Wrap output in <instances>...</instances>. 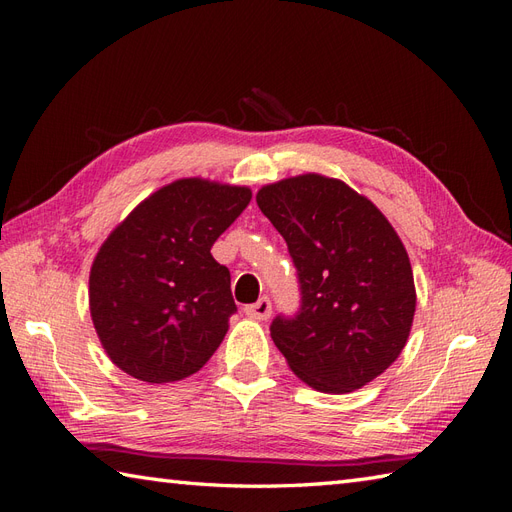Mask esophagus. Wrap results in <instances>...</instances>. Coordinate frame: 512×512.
<instances>
[{
  "mask_svg": "<svg viewBox=\"0 0 512 512\" xmlns=\"http://www.w3.org/2000/svg\"><path fill=\"white\" fill-rule=\"evenodd\" d=\"M245 314L254 320H267L271 316V301L267 297H262L254 305H247Z\"/></svg>",
  "mask_w": 512,
  "mask_h": 512,
  "instance_id": "34e87169",
  "label": "esophagus"
}]
</instances>
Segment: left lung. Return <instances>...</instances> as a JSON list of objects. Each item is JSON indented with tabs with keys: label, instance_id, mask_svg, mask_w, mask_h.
<instances>
[{
	"label": "left lung",
	"instance_id": "obj_1",
	"mask_svg": "<svg viewBox=\"0 0 512 512\" xmlns=\"http://www.w3.org/2000/svg\"><path fill=\"white\" fill-rule=\"evenodd\" d=\"M260 211L286 239L301 312L271 337L294 376L331 395L352 393L404 350L416 288L404 243L384 213L342 179L305 173L262 185Z\"/></svg>",
	"mask_w": 512,
	"mask_h": 512
}]
</instances>
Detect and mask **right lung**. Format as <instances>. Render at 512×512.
Instances as JSON below:
<instances>
[{"label":"right lung","mask_w":512,"mask_h":512,"mask_svg":"<svg viewBox=\"0 0 512 512\" xmlns=\"http://www.w3.org/2000/svg\"><path fill=\"white\" fill-rule=\"evenodd\" d=\"M250 198L247 185L177 179L138 203L100 245L89 312L121 371L149 384L177 382L218 350L237 305L230 271L211 247Z\"/></svg>","instance_id":"right-lung-1"}]
</instances>
